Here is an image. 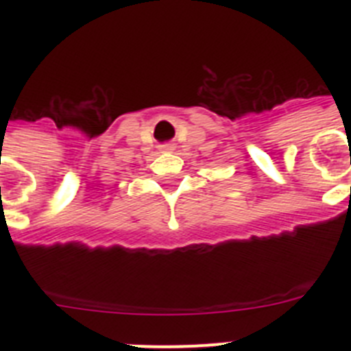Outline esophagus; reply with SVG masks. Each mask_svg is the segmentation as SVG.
<instances>
[{
  "label": "esophagus",
  "instance_id": "34e87169",
  "mask_svg": "<svg viewBox=\"0 0 351 351\" xmlns=\"http://www.w3.org/2000/svg\"><path fill=\"white\" fill-rule=\"evenodd\" d=\"M161 149H163V151H172L173 144H163L161 145Z\"/></svg>",
  "mask_w": 351,
  "mask_h": 351
}]
</instances>
